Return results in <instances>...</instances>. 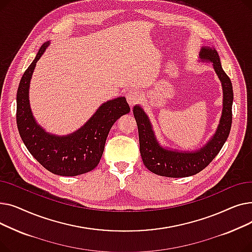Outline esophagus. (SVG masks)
<instances>
[{
  "instance_id": "obj_1",
  "label": "esophagus",
  "mask_w": 252,
  "mask_h": 252,
  "mask_svg": "<svg viewBox=\"0 0 252 252\" xmlns=\"http://www.w3.org/2000/svg\"><path fill=\"white\" fill-rule=\"evenodd\" d=\"M126 101L129 106H134L142 98V93L137 89H131L126 93Z\"/></svg>"
}]
</instances>
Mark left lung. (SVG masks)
I'll list each match as a JSON object with an SVG mask.
<instances>
[{"instance_id": "1", "label": "left lung", "mask_w": 252, "mask_h": 252, "mask_svg": "<svg viewBox=\"0 0 252 252\" xmlns=\"http://www.w3.org/2000/svg\"><path fill=\"white\" fill-rule=\"evenodd\" d=\"M199 59L202 62L208 61L213 63V67L222 88V110L220 124L214 136L200 149L181 151L163 147L155 136L147 113L144 111L141 105L134 106L133 112L138 126L142 160L145 166L158 176L185 178L198 174L213 161L229 137L234 98L231 79L223 71L220 56L214 47H201Z\"/></svg>"}]
</instances>
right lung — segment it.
Returning a JSON list of instances; mask_svg holds the SVG:
<instances>
[{"mask_svg":"<svg viewBox=\"0 0 252 252\" xmlns=\"http://www.w3.org/2000/svg\"><path fill=\"white\" fill-rule=\"evenodd\" d=\"M49 45L50 42L43 44L20 79L16 98L17 127L26 148L46 169L58 176L74 177L98 165L110 128L119 117L129 112V106L125 97H118L104 102L84 126L69 135L46 131L32 114L30 86L36 62Z\"/></svg>","mask_w":252,"mask_h":252,"instance_id":"1","label":"right lung"}]
</instances>
